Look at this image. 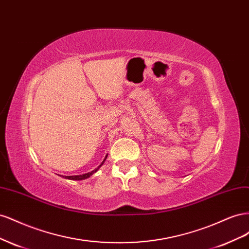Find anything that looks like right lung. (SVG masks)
<instances>
[{"instance_id": "add662e5", "label": "right lung", "mask_w": 249, "mask_h": 249, "mask_svg": "<svg viewBox=\"0 0 249 249\" xmlns=\"http://www.w3.org/2000/svg\"><path fill=\"white\" fill-rule=\"evenodd\" d=\"M107 159V156H106V158H105L104 159V161H103V163L105 162V160ZM103 163L100 165L99 167H97L96 169H94V170H92L91 172H88V173H85V175H80V176H67V177H65V178H69V179H76V180H80V179H85V178H89L90 176L91 175H93L94 172H96L97 171V169H99L102 165H103Z\"/></svg>"}]
</instances>
